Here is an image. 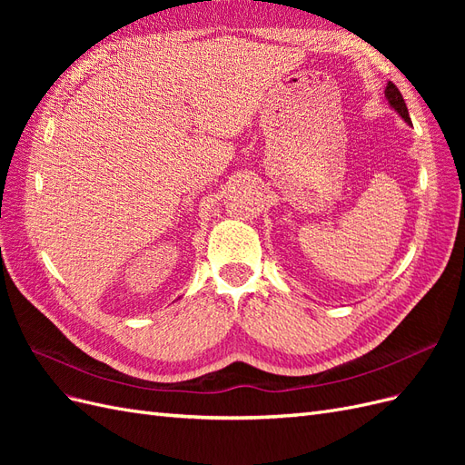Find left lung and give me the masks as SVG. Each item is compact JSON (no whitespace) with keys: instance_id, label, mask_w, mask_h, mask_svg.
I'll return each mask as SVG.
<instances>
[{"instance_id":"1","label":"left lung","mask_w":465,"mask_h":465,"mask_svg":"<svg viewBox=\"0 0 465 465\" xmlns=\"http://www.w3.org/2000/svg\"><path fill=\"white\" fill-rule=\"evenodd\" d=\"M384 96H386V101H388V104H390V108H393L398 112V114L403 118V122H407L411 125V118H410V112H407V106H405V101H403V96H401V93L398 91V87L393 85L391 81H388V85H386V91H384Z\"/></svg>"}]
</instances>
